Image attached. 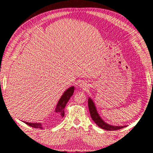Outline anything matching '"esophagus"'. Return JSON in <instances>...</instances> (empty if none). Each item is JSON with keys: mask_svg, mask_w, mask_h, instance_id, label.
<instances>
[{"mask_svg": "<svg viewBox=\"0 0 153 153\" xmlns=\"http://www.w3.org/2000/svg\"><path fill=\"white\" fill-rule=\"evenodd\" d=\"M84 84H83V83H82V84H80V86H82V87H84Z\"/></svg>", "mask_w": 153, "mask_h": 153, "instance_id": "34e87169", "label": "esophagus"}]
</instances>
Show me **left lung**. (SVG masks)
I'll list each match as a JSON object with an SVG mask.
<instances>
[{"label": "left lung", "instance_id": "left-lung-1", "mask_svg": "<svg viewBox=\"0 0 153 153\" xmlns=\"http://www.w3.org/2000/svg\"><path fill=\"white\" fill-rule=\"evenodd\" d=\"M88 108L90 113V116L92 119V120L94 121L95 123L97 125L101 128L105 130H109V131H113V130H117V129H120L121 128H123L126 127V126H112L110 124L107 123V122L104 121V120H102V118L98 114L97 108L95 107L94 102H93L91 98H88Z\"/></svg>", "mask_w": 153, "mask_h": 153}]
</instances>
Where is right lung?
I'll return each instance as SVG.
<instances>
[{
  "instance_id": "obj_1",
  "label": "right lung",
  "mask_w": 153,
  "mask_h": 153,
  "mask_svg": "<svg viewBox=\"0 0 153 153\" xmlns=\"http://www.w3.org/2000/svg\"><path fill=\"white\" fill-rule=\"evenodd\" d=\"M75 87L71 86L69 88H67L65 91L64 92L63 95L61 96L60 99L57 102V105L56 106V108L55 109V113L56 114V117L58 118H62L64 117L65 113H64V108L65 107L66 104L67 102L69 101V98L74 94ZM24 122L27 124V125L30 126L31 127H33L34 128H39L42 129V125L41 123H29L26 122V121H24Z\"/></svg>"
}]
</instances>
